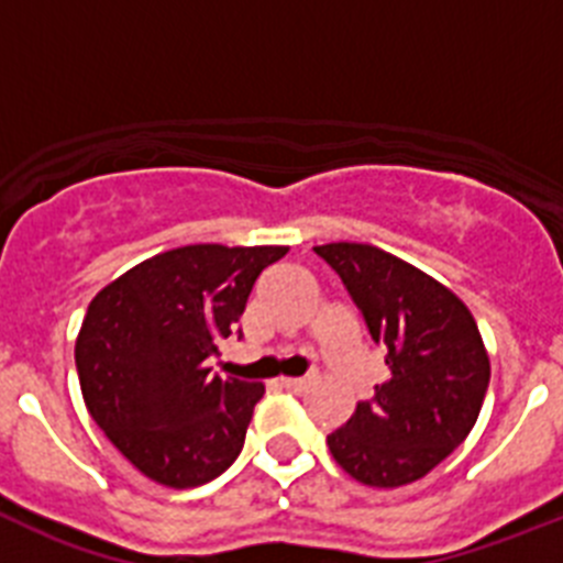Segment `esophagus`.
Listing matches in <instances>:
<instances>
[{
	"label": "esophagus",
	"instance_id": "1",
	"mask_svg": "<svg viewBox=\"0 0 563 563\" xmlns=\"http://www.w3.org/2000/svg\"><path fill=\"white\" fill-rule=\"evenodd\" d=\"M282 389H287V391H305L307 389V380L305 377H282Z\"/></svg>",
	"mask_w": 563,
	"mask_h": 563
}]
</instances>
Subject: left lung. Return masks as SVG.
<instances>
[{"mask_svg": "<svg viewBox=\"0 0 563 563\" xmlns=\"http://www.w3.org/2000/svg\"><path fill=\"white\" fill-rule=\"evenodd\" d=\"M312 251L341 276L386 352V380L327 445L363 485H409L440 465L479 417L490 361L474 316L449 287L380 247L332 242Z\"/></svg>", "mask_w": 563, "mask_h": 563, "instance_id": "obj_1", "label": "left lung"}]
</instances>
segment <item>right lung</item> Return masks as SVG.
I'll list each match as a JSON object with an SVG mask.
<instances>
[{
    "label": "right lung",
    "instance_id": "right-lung-1",
    "mask_svg": "<svg viewBox=\"0 0 563 563\" xmlns=\"http://www.w3.org/2000/svg\"><path fill=\"white\" fill-rule=\"evenodd\" d=\"M285 253L186 245L92 298L76 341L84 402L143 476L197 487L233 465L265 386L220 377L208 361L236 332L258 273Z\"/></svg>",
    "mask_w": 563,
    "mask_h": 563
}]
</instances>
